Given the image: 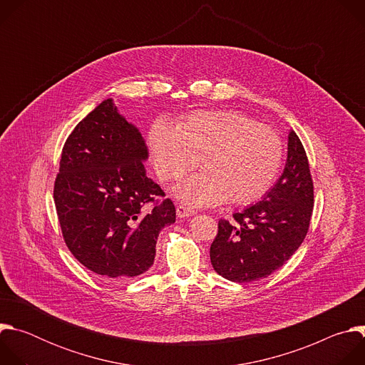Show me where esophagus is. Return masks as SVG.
<instances>
[{
  "label": "esophagus",
  "mask_w": 365,
  "mask_h": 365,
  "mask_svg": "<svg viewBox=\"0 0 365 365\" xmlns=\"http://www.w3.org/2000/svg\"><path fill=\"white\" fill-rule=\"evenodd\" d=\"M176 214L179 218H187V217H192L195 215V210H192V207H187L186 205H179L176 207Z\"/></svg>",
  "instance_id": "obj_1"
}]
</instances>
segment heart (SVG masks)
Masks as SVG:
<instances>
[{"label":"heart","instance_id":"b5f03b06","mask_svg":"<svg viewBox=\"0 0 365 365\" xmlns=\"http://www.w3.org/2000/svg\"><path fill=\"white\" fill-rule=\"evenodd\" d=\"M147 143L162 180L185 176L200 160L203 170L173 187L178 199L195 207L227 199L252 203L270 190L283 163V143L273 128L228 110L196 111L176 127L155 121Z\"/></svg>","mask_w":365,"mask_h":365}]
</instances>
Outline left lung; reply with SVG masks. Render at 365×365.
<instances>
[{
    "label": "left lung",
    "instance_id": "left-lung-1",
    "mask_svg": "<svg viewBox=\"0 0 365 365\" xmlns=\"http://www.w3.org/2000/svg\"><path fill=\"white\" fill-rule=\"evenodd\" d=\"M314 210V182L302 141L287 135L286 166L263 199L218 222L210 255L227 280L248 283L280 269L303 242Z\"/></svg>",
    "mask_w": 365,
    "mask_h": 365
}]
</instances>
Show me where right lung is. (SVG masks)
Instances as JSON below:
<instances>
[{"label": "right lung", "instance_id": "add662e5", "mask_svg": "<svg viewBox=\"0 0 365 365\" xmlns=\"http://www.w3.org/2000/svg\"><path fill=\"white\" fill-rule=\"evenodd\" d=\"M148 150L113 98L71 133L55 182V205L73 257L103 280L123 283L147 272L159 232L176 221L170 199L147 207L162 187L147 178Z\"/></svg>", "mask_w": 365, "mask_h": 365}]
</instances>
